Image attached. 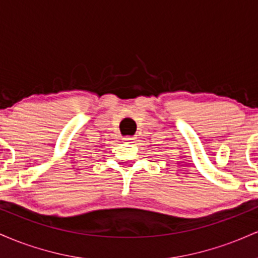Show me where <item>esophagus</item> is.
Listing matches in <instances>:
<instances>
[{
  "label": "esophagus",
  "instance_id": "esophagus-1",
  "mask_svg": "<svg viewBox=\"0 0 258 258\" xmlns=\"http://www.w3.org/2000/svg\"><path fill=\"white\" fill-rule=\"evenodd\" d=\"M123 142H125V143H135L136 137H131V136H127V137L123 138Z\"/></svg>",
  "mask_w": 258,
  "mask_h": 258
}]
</instances>
